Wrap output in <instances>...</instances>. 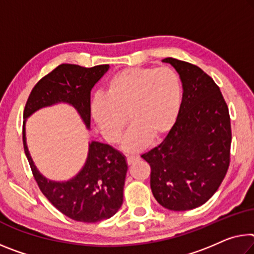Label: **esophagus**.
<instances>
[{
    "label": "esophagus",
    "instance_id": "obj_1",
    "mask_svg": "<svg viewBox=\"0 0 254 254\" xmlns=\"http://www.w3.org/2000/svg\"><path fill=\"white\" fill-rule=\"evenodd\" d=\"M139 157L138 156H127V162L128 165H131L132 163H134L135 160H138Z\"/></svg>",
    "mask_w": 254,
    "mask_h": 254
}]
</instances>
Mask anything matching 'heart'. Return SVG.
<instances>
[{"label": "heart", "mask_w": 254, "mask_h": 254, "mask_svg": "<svg viewBox=\"0 0 254 254\" xmlns=\"http://www.w3.org/2000/svg\"><path fill=\"white\" fill-rule=\"evenodd\" d=\"M182 83L176 72L167 66L131 67L108 80L105 94L91 99L90 111L100 132L108 142L115 143L131 123L123 147L138 151L166 134L178 119Z\"/></svg>", "instance_id": "heart-1"}]
</instances>
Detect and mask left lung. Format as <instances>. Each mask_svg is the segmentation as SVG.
Listing matches in <instances>:
<instances>
[{"instance_id": "1", "label": "left lung", "mask_w": 254, "mask_h": 254, "mask_svg": "<svg viewBox=\"0 0 254 254\" xmlns=\"http://www.w3.org/2000/svg\"><path fill=\"white\" fill-rule=\"evenodd\" d=\"M183 86L178 119L162 143L141 155L150 166V188L164 208L202 206L215 194L231 163L228 106L216 82L199 66L166 58Z\"/></svg>"}]
</instances>
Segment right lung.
I'll list each match as a JSON object with an SVG mask.
<instances>
[{"mask_svg":"<svg viewBox=\"0 0 254 254\" xmlns=\"http://www.w3.org/2000/svg\"><path fill=\"white\" fill-rule=\"evenodd\" d=\"M110 69L108 64L83 67L61 64L35 84L27 99L23 118L39 108L59 102L73 106L89 127L90 91ZM23 149L38 188L53 206L69 218L97 223L118 212L123 203V188L127 171V160L110 144L92 141L81 172L64 183L47 181L37 171L26 144L25 122L22 127Z\"/></svg>","mask_w":254,"mask_h":254,"instance_id":"add662e5","label":"right lung"}]
</instances>
